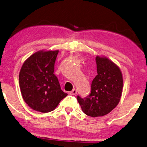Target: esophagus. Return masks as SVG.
Returning <instances> with one entry per match:
<instances>
[{"instance_id": "1", "label": "esophagus", "mask_w": 147, "mask_h": 147, "mask_svg": "<svg viewBox=\"0 0 147 147\" xmlns=\"http://www.w3.org/2000/svg\"><path fill=\"white\" fill-rule=\"evenodd\" d=\"M69 94H71V95H73V96H74V95H76L77 94V90L76 89H74L73 90H72L71 91H70V93Z\"/></svg>"}]
</instances>
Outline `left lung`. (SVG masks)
I'll return each instance as SVG.
<instances>
[{"mask_svg":"<svg viewBox=\"0 0 147 147\" xmlns=\"http://www.w3.org/2000/svg\"><path fill=\"white\" fill-rule=\"evenodd\" d=\"M98 75L91 83V94L85 98L78 96L82 111L93 117L108 114L120 102L123 89V77L116 64L106 56H97Z\"/></svg>","mask_w":147,"mask_h":147,"instance_id":"obj_1","label":"left lung"}]
</instances>
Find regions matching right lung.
Segmentation results:
<instances>
[{
	"label": "right lung",
	"mask_w": 147,
	"mask_h": 147,
	"mask_svg": "<svg viewBox=\"0 0 147 147\" xmlns=\"http://www.w3.org/2000/svg\"><path fill=\"white\" fill-rule=\"evenodd\" d=\"M59 50L36 51L22 64L19 85L24 101L32 109L42 113L53 111L67 96L60 89L53 74Z\"/></svg>",
	"instance_id": "obj_1"
}]
</instances>
